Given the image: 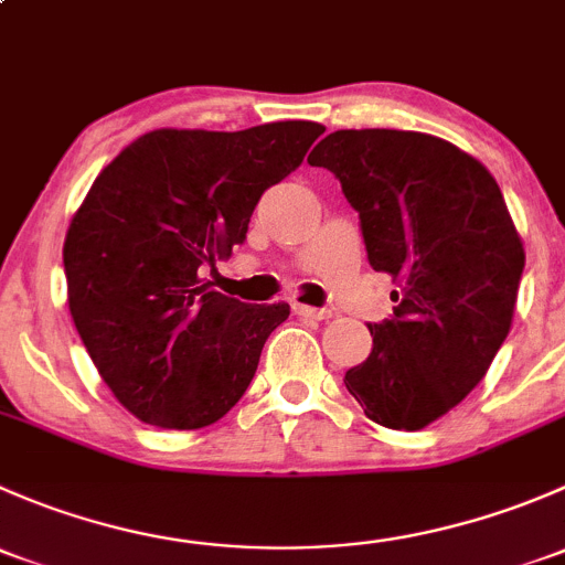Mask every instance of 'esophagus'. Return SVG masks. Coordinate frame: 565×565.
Returning <instances> with one entry per match:
<instances>
[{"mask_svg":"<svg viewBox=\"0 0 565 565\" xmlns=\"http://www.w3.org/2000/svg\"><path fill=\"white\" fill-rule=\"evenodd\" d=\"M292 309H295V315H300L306 319H328L330 317L328 309H315V306H306V303H295Z\"/></svg>","mask_w":565,"mask_h":565,"instance_id":"obj_1","label":"esophagus"}]
</instances>
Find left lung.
I'll return each instance as SVG.
<instances>
[{
	"mask_svg": "<svg viewBox=\"0 0 565 565\" xmlns=\"http://www.w3.org/2000/svg\"><path fill=\"white\" fill-rule=\"evenodd\" d=\"M358 210L369 265L398 292L344 385L369 420L418 431L483 380L514 322L525 246L489 169L418 130H335L309 156Z\"/></svg>",
	"mask_w": 565,
	"mask_h": 565,
	"instance_id": "obj_1",
	"label": "left lung"
}]
</instances>
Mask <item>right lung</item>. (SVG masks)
I'll list each match as a JSON object with an SVG mask.
<instances>
[{"instance_id": "1", "label": "right lung", "mask_w": 565, "mask_h": 565, "mask_svg": "<svg viewBox=\"0 0 565 565\" xmlns=\"http://www.w3.org/2000/svg\"><path fill=\"white\" fill-rule=\"evenodd\" d=\"M319 134L306 119L235 134L158 128L95 177L62 248L67 306L130 415L202 429L241 402L289 303H241L204 276L243 246L262 193L300 167Z\"/></svg>"}]
</instances>
